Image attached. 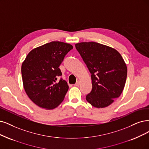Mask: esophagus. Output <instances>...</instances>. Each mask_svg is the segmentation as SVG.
<instances>
[{
    "label": "esophagus",
    "instance_id": "esophagus-1",
    "mask_svg": "<svg viewBox=\"0 0 149 149\" xmlns=\"http://www.w3.org/2000/svg\"><path fill=\"white\" fill-rule=\"evenodd\" d=\"M80 80H78L76 82V84H75L74 85H75V86H78L80 85Z\"/></svg>",
    "mask_w": 149,
    "mask_h": 149
}]
</instances>
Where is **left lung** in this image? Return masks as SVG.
Returning a JSON list of instances; mask_svg holds the SVG:
<instances>
[{
	"instance_id": "obj_1",
	"label": "left lung",
	"mask_w": 149,
	"mask_h": 149,
	"mask_svg": "<svg viewBox=\"0 0 149 149\" xmlns=\"http://www.w3.org/2000/svg\"><path fill=\"white\" fill-rule=\"evenodd\" d=\"M75 48L91 74L92 90L86 96L91 106H109L123 90L127 67L116 49L94 42H81Z\"/></svg>"
}]
</instances>
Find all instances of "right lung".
I'll use <instances>...</instances> for the list:
<instances>
[{"mask_svg": "<svg viewBox=\"0 0 149 149\" xmlns=\"http://www.w3.org/2000/svg\"><path fill=\"white\" fill-rule=\"evenodd\" d=\"M73 47L62 42H52L31 50L21 65L24 90L38 107L53 109L63 102L69 89L68 83L59 77V68Z\"/></svg>", "mask_w": 149, "mask_h": 149, "instance_id": "add662e5", "label": "right lung"}]
</instances>
